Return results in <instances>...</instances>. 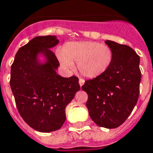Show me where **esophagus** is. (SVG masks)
Here are the masks:
<instances>
[{"label": "esophagus", "mask_w": 153, "mask_h": 153, "mask_svg": "<svg viewBox=\"0 0 153 153\" xmlns=\"http://www.w3.org/2000/svg\"><path fill=\"white\" fill-rule=\"evenodd\" d=\"M84 83H85V81H84L83 79H79V85H80V86H83Z\"/></svg>", "instance_id": "obj_1"}]
</instances>
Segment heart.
Instances as JSON below:
<instances>
[{
    "instance_id": "obj_1",
    "label": "heart",
    "mask_w": 153,
    "mask_h": 153,
    "mask_svg": "<svg viewBox=\"0 0 153 153\" xmlns=\"http://www.w3.org/2000/svg\"><path fill=\"white\" fill-rule=\"evenodd\" d=\"M57 58L65 69L72 70L74 62L83 76L94 79L106 71L113 60L112 49L98 42H71L57 52Z\"/></svg>"
}]
</instances>
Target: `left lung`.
<instances>
[{
    "label": "left lung",
    "instance_id": "1",
    "mask_svg": "<svg viewBox=\"0 0 153 153\" xmlns=\"http://www.w3.org/2000/svg\"><path fill=\"white\" fill-rule=\"evenodd\" d=\"M112 49L113 60L104 74L82 86L88 94L86 107L98 126L115 128L128 118L140 93V57L127 45L105 41Z\"/></svg>",
    "mask_w": 153,
    "mask_h": 153
}]
</instances>
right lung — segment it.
Instances as JSON below:
<instances>
[{"mask_svg":"<svg viewBox=\"0 0 153 153\" xmlns=\"http://www.w3.org/2000/svg\"><path fill=\"white\" fill-rule=\"evenodd\" d=\"M55 36H36L18 50L11 67L10 86L20 116L41 133L59 129L65 109L80 90L79 79L56 73L59 61L51 49Z\"/></svg>","mask_w":153,"mask_h":153,"instance_id":"obj_1","label":"right lung"}]
</instances>
